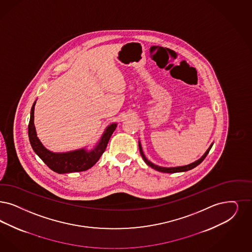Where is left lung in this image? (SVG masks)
Here are the masks:
<instances>
[{
  "instance_id": "8db88e82",
  "label": "left lung",
  "mask_w": 252,
  "mask_h": 252,
  "mask_svg": "<svg viewBox=\"0 0 252 252\" xmlns=\"http://www.w3.org/2000/svg\"><path fill=\"white\" fill-rule=\"evenodd\" d=\"M138 146H139L140 154H141V156H142L143 159L145 160V162H146L149 166H150L151 168H153V169H155V170H157L158 172L173 174V173H178V172H186V171L191 170V169H193V168L196 167L197 165H199V164H200V163L205 159V157L207 156V154H208L209 150L211 149L212 146H213V143L210 145V147H209L208 149L205 151V154H204L201 158H199L198 160H196V161L192 162V163H190V164L184 165V166H177V167H161V166H158V165H156V164L152 163V162H151V161H149V159L146 158V156L144 155V152H143V149H142V147H141L140 141L138 142Z\"/></svg>"
}]
</instances>
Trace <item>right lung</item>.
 I'll use <instances>...</instances> for the list:
<instances>
[{
	"instance_id": "1",
	"label": "right lung",
	"mask_w": 252,
	"mask_h": 252,
	"mask_svg": "<svg viewBox=\"0 0 252 252\" xmlns=\"http://www.w3.org/2000/svg\"><path fill=\"white\" fill-rule=\"evenodd\" d=\"M34 105L32 104L31 110V118L29 122V139L33 151L37 154L48 167L58 174H66L74 172H82L93 167L101 158L104 150L107 147L114 130L117 128V123H112L104 130V132L98 142L97 146L92 150L85 149H77L64 153H55L46 149L40 140L38 139L36 130L33 123L34 119Z\"/></svg>"
}]
</instances>
